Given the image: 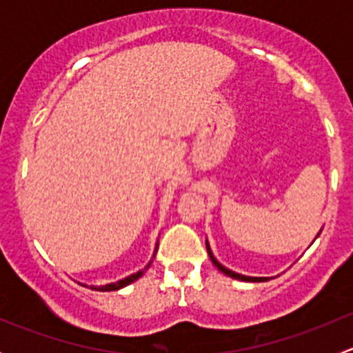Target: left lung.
Listing matches in <instances>:
<instances>
[{
  "label": "left lung",
  "mask_w": 353,
  "mask_h": 353,
  "mask_svg": "<svg viewBox=\"0 0 353 353\" xmlns=\"http://www.w3.org/2000/svg\"><path fill=\"white\" fill-rule=\"evenodd\" d=\"M319 234H321V230H319V232H318V236H319ZM318 236H316V237H318ZM205 244H206V251H208V256H210V259H212L213 265H215L216 268L220 270V272L225 273L227 276H230V279L243 280V282H268V280H272V279H270V276H245V275H241V273L232 272V270L225 268V266H223L222 263L216 261V258H215V256H213L212 249H210V243H208V239H206V243H205Z\"/></svg>",
  "instance_id": "8db88e82"
}]
</instances>
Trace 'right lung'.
<instances>
[{"instance_id": "1", "label": "right lung", "mask_w": 353, "mask_h": 353, "mask_svg": "<svg viewBox=\"0 0 353 353\" xmlns=\"http://www.w3.org/2000/svg\"><path fill=\"white\" fill-rule=\"evenodd\" d=\"M157 245H159V243H157ZM157 245H155V251H154V256H152V259H150V261H148V265H147V266H145V268H143V270H140V272L133 273V275L126 276V279H123V280H117V282L108 283V285H90V288H92V290H97V292H110V290H119V288H123V287L130 285V283L137 282V280H138V279H141V276H143V275H145V272H147V270H148V268H150L152 261H154V258H155V252H157ZM81 285H83V287H88V285H85V283H81Z\"/></svg>"}]
</instances>
